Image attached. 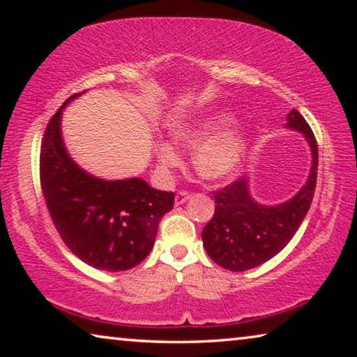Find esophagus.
<instances>
[{
  "instance_id": "34e87169",
  "label": "esophagus",
  "mask_w": 357,
  "mask_h": 357,
  "mask_svg": "<svg viewBox=\"0 0 357 357\" xmlns=\"http://www.w3.org/2000/svg\"><path fill=\"white\" fill-rule=\"evenodd\" d=\"M189 198H190V193L189 192L181 190V192L176 193V197H174V204H176V206H179V204H184L187 200H189Z\"/></svg>"
}]
</instances>
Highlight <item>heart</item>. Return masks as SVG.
Here are the masks:
<instances>
[{"label": "heart", "instance_id": "b5f03b06", "mask_svg": "<svg viewBox=\"0 0 357 357\" xmlns=\"http://www.w3.org/2000/svg\"><path fill=\"white\" fill-rule=\"evenodd\" d=\"M234 114L213 112L197 116L173 130V140L185 148H197L193 168L206 181H223L236 174L249 151L250 138L244 128L231 126ZM157 162L164 170L179 165V154L170 143L155 149Z\"/></svg>", "mask_w": 357, "mask_h": 357}]
</instances>
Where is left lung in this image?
Returning <instances> with one entry per match:
<instances>
[{"label": "left lung", "mask_w": 357, "mask_h": 357, "mask_svg": "<svg viewBox=\"0 0 357 357\" xmlns=\"http://www.w3.org/2000/svg\"><path fill=\"white\" fill-rule=\"evenodd\" d=\"M285 128L299 132L309 144V176L293 198L279 204L258 203L252 197L247 176L214 193L215 213L203 228L202 239L211 259L223 269L243 273L275 257L285 249L309 213L317 187V140L310 126L294 108L288 113Z\"/></svg>", "instance_id": "obj_1"}]
</instances>
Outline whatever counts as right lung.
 I'll list each match as a JSON object with an SVG mask.
<instances>
[{
	"label": "right lung",
	"instance_id": "add662e5",
	"mask_svg": "<svg viewBox=\"0 0 357 357\" xmlns=\"http://www.w3.org/2000/svg\"><path fill=\"white\" fill-rule=\"evenodd\" d=\"M69 98L48 123L40 146V185L48 213L70 252L96 269L118 273L140 264L153 249L159 222L174 193L142 178L102 179L66 148L61 118Z\"/></svg>",
	"mask_w": 357,
	"mask_h": 357
}]
</instances>
